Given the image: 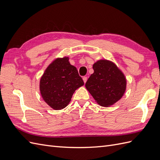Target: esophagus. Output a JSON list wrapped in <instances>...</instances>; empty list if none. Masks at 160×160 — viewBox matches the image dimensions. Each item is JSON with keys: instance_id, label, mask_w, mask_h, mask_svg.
<instances>
[{"instance_id": "obj_1", "label": "esophagus", "mask_w": 160, "mask_h": 160, "mask_svg": "<svg viewBox=\"0 0 160 160\" xmlns=\"http://www.w3.org/2000/svg\"><path fill=\"white\" fill-rule=\"evenodd\" d=\"M83 80L84 81V83H85L86 82H87V80H88V77H83Z\"/></svg>"}]
</instances>
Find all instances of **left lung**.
<instances>
[{
	"mask_svg": "<svg viewBox=\"0 0 160 160\" xmlns=\"http://www.w3.org/2000/svg\"><path fill=\"white\" fill-rule=\"evenodd\" d=\"M94 72L85 88L99 105L109 107L122 98L126 89V79L113 62L103 59L93 65Z\"/></svg>",
	"mask_w": 160,
	"mask_h": 160,
	"instance_id": "left-lung-1",
	"label": "left lung"
}]
</instances>
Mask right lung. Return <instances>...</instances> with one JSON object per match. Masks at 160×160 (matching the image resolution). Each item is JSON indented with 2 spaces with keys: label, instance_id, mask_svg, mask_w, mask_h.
I'll use <instances>...</instances> for the list:
<instances>
[{
  "label": "right lung",
  "instance_id": "1",
  "mask_svg": "<svg viewBox=\"0 0 160 160\" xmlns=\"http://www.w3.org/2000/svg\"><path fill=\"white\" fill-rule=\"evenodd\" d=\"M83 85L77 68L65 57L57 58L48 66L40 80V91L51 108L60 110L68 105L75 90Z\"/></svg>",
  "mask_w": 160,
  "mask_h": 160
}]
</instances>
